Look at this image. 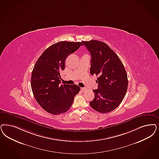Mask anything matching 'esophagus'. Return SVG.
I'll return each mask as SVG.
<instances>
[{"mask_svg":"<svg viewBox=\"0 0 159 159\" xmlns=\"http://www.w3.org/2000/svg\"><path fill=\"white\" fill-rule=\"evenodd\" d=\"M81 90H82V92H86L87 90V89L84 88H81Z\"/></svg>","mask_w":159,"mask_h":159,"instance_id":"obj_1","label":"esophagus"}]
</instances>
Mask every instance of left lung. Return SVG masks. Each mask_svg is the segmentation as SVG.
Instances as JSON below:
<instances>
[{"instance_id": "1", "label": "left lung", "mask_w": 159, "mask_h": 159, "mask_svg": "<svg viewBox=\"0 0 159 159\" xmlns=\"http://www.w3.org/2000/svg\"><path fill=\"white\" fill-rule=\"evenodd\" d=\"M82 42L91 54L90 74L98 77V89L93 90L94 98L89 104L99 113H109L120 105L126 95V70L118 56L104 42L96 40Z\"/></svg>"}]
</instances>
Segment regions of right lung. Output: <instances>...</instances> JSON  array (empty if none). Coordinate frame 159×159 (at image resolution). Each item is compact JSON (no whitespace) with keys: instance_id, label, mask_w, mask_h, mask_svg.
I'll return each instance as SVG.
<instances>
[{"instance_id":"1","label":"right lung","mask_w":159,"mask_h":159,"mask_svg":"<svg viewBox=\"0 0 159 159\" xmlns=\"http://www.w3.org/2000/svg\"><path fill=\"white\" fill-rule=\"evenodd\" d=\"M81 42L61 41L45 50L35 63L31 88L39 104L50 114L57 115L70 109L80 88L76 84H60V72L66 57L78 49Z\"/></svg>"}]
</instances>
